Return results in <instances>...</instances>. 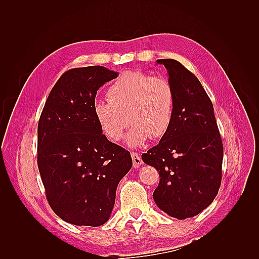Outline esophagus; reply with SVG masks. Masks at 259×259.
Wrapping results in <instances>:
<instances>
[{"label": "esophagus", "instance_id": "1", "mask_svg": "<svg viewBox=\"0 0 259 259\" xmlns=\"http://www.w3.org/2000/svg\"><path fill=\"white\" fill-rule=\"evenodd\" d=\"M131 155H132V159H133V165H134L135 168H138L143 164L142 158H140V155L136 152H132Z\"/></svg>", "mask_w": 259, "mask_h": 259}]
</instances>
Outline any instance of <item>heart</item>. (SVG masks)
Masks as SVG:
<instances>
[{
	"instance_id": "obj_1",
	"label": "heart",
	"mask_w": 259,
	"mask_h": 259,
	"mask_svg": "<svg viewBox=\"0 0 259 259\" xmlns=\"http://www.w3.org/2000/svg\"><path fill=\"white\" fill-rule=\"evenodd\" d=\"M106 96L108 101H98L94 106V115L111 140L122 138L131 122L134 126L126 143L132 147L144 146L150 137L159 139L165 135L173 121L174 88L164 76L123 72L109 86Z\"/></svg>"
}]
</instances>
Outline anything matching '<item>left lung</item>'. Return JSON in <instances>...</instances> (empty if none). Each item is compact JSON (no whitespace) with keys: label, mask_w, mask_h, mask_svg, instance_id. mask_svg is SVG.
Masks as SVG:
<instances>
[{"label":"left lung","mask_w":259,"mask_h":259,"mask_svg":"<svg viewBox=\"0 0 259 259\" xmlns=\"http://www.w3.org/2000/svg\"><path fill=\"white\" fill-rule=\"evenodd\" d=\"M175 93L174 116L159 145L143 161L159 171L153 200L171 217L200 214L214 201L222 184L224 156L213 104L202 84L175 59H158Z\"/></svg>","instance_id":"left-lung-1"}]
</instances>
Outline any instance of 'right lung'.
Wrapping results in <instances>:
<instances>
[{
	"instance_id": "1",
	"label": "right lung",
	"mask_w": 259,
	"mask_h": 259,
	"mask_svg": "<svg viewBox=\"0 0 259 259\" xmlns=\"http://www.w3.org/2000/svg\"><path fill=\"white\" fill-rule=\"evenodd\" d=\"M117 72L74 68L54 85L37 125V167L55 214L75 226L108 222L131 153L109 142L94 115L97 91Z\"/></svg>"
}]
</instances>
